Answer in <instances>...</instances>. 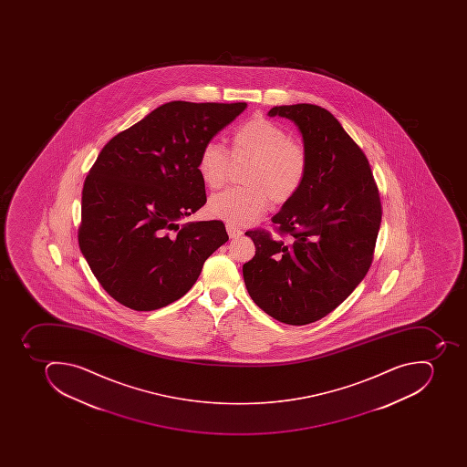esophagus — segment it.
<instances>
[{"mask_svg":"<svg viewBox=\"0 0 467 467\" xmlns=\"http://www.w3.org/2000/svg\"><path fill=\"white\" fill-rule=\"evenodd\" d=\"M226 231H228V235L231 236V238H238V236L244 234L241 229L236 228L234 224H226Z\"/></svg>","mask_w":467,"mask_h":467,"instance_id":"esophagus-1","label":"esophagus"}]
</instances>
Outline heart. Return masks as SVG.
I'll list each match as a JSON object with an SVG mask.
<instances>
[{
	"label": "heart",
	"instance_id": "obj_1",
	"mask_svg": "<svg viewBox=\"0 0 467 467\" xmlns=\"http://www.w3.org/2000/svg\"><path fill=\"white\" fill-rule=\"evenodd\" d=\"M234 162H250L243 177L245 188H231L210 197L212 216L234 224L258 221L270 202L286 204L304 187L308 175V151L290 140L279 124L255 117L239 125L232 136V158L217 141H209L200 151L197 171L210 190L223 187Z\"/></svg>",
	"mask_w": 467,
	"mask_h": 467
}]
</instances>
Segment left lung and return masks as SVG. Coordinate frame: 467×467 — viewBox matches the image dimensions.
<instances>
[{
	"mask_svg": "<svg viewBox=\"0 0 467 467\" xmlns=\"http://www.w3.org/2000/svg\"><path fill=\"white\" fill-rule=\"evenodd\" d=\"M297 125L308 151L304 187L272 217L279 236L246 231L255 255L243 267L251 299L280 323L318 321L352 294L374 258L381 223L371 166L335 115L296 103L268 110Z\"/></svg>",
	"mask_w": 467,
	"mask_h": 467,
	"instance_id": "8db88e82",
	"label": "left lung"
}]
</instances>
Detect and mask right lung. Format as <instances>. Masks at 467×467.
<instances>
[{
    "label": "right lung",
    "instance_id": "obj_1",
    "mask_svg": "<svg viewBox=\"0 0 467 467\" xmlns=\"http://www.w3.org/2000/svg\"><path fill=\"white\" fill-rule=\"evenodd\" d=\"M245 108L173 100L103 146L81 192L78 246L115 301L136 311L172 304L228 241L223 222L178 221L207 202L200 151Z\"/></svg>",
    "mask_w": 467,
    "mask_h": 467
}]
</instances>
